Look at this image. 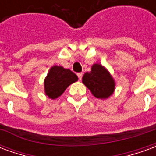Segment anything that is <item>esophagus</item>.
<instances>
[{"label":"esophagus","mask_w":156,"mask_h":156,"mask_svg":"<svg viewBox=\"0 0 156 156\" xmlns=\"http://www.w3.org/2000/svg\"><path fill=\"white\" fill-rule=\"evenodd\" d=\"M78 78H79V80H81L82 77H83V73H78Z\"/></svg>","instance_id":"esophagus-1"}]
</instances>
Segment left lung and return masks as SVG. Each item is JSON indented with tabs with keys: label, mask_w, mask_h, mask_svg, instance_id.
Wrapping results in <instances>:
<instances>
[{
	"label": "left lung",
	"mask_w": 156,
	"mask_h": 156,
	"mask_svg": "<svg viewBox=\"0 0 156 156\" xmlns=\"http://www.w3.org/2000/svg\"><path fill=\"white\" fill-rule=\"evenodd\" d=\"M83 83L98 98L105 99L113 94L115 83L109 72L101 64L95 63L92 66L91 72L85 73Z\"/></svg>",
	"instance_id": "left-lung-1"
}]
</instances>
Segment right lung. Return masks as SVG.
Instances as JSON below:
<instances>
[{"instance_id":"1","label":"right lung","mask_w":156,"mask_h":156,"mask_svg":"<svg viewBox=\"0 0 156 156\" xmlns=\"http://www.w3.org/2000/svg\"><path fill=\"white\" fill-rule=\"evenodd\" d=\"M78 76L70 69L55 65L50 68L45 78V94L51 99L58 98L69 85L78 81Z\"/></svg>"}]
</instances>
